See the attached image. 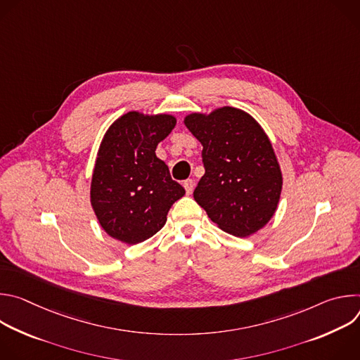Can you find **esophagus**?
<instances>
[{"mask_svg": "<svg viewBox=\"0 0 360 360\" xmlns=\"http://www.w3.org/2000/svg\"><path fill=\"white\" fill-rule=\"evenodd\" d=\"M193 186H195L193 179H186V181L184 182V188H185V191H186V193H188V195H191V193H192Z\"/></svg>", "mask_w": 360, "mask_h": 360, "instance_id": "1", "label": "esophagus"}]
</instances>
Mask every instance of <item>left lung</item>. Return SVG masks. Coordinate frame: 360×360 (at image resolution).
Masks as SVG:
<instances>
[{
    "label": "left lung",
    "instance_id": "obj_1",
    "mask_svg": "<svg viewBox=\"0 0 360 360\" xmlns=\"http://www.w3.org/2000/svg\"><path fill=\"white\" fill-rule=\"evenodd\" d=\"M185 125L203 146L205 174L195 200L231 235L259 231L274 217L282 191V172L265 131L232 107L191 114Z\"/></svg>",
    "mask_w": 360,
    "mask_h": 360
}]
</instances>
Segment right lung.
<instances>
[{
  "label": "right lung",
  "instance_id": "right-lung-1",
  "mask_svg": "<svg viewBox=\"0 0 360 360\" xmlns=\"http://www.w3.org/2000/svg\"><path fill=\"white\" fill-rule=\"evenodd\" d=\"M172 115L128 112L101 142L91 182V205L104 231L128 245L155 235L185 189L171 178L157 145L175 128Z\"/></svg>",
  "mask_w": 360,
  "mask_h": 360
}]
</instances>
